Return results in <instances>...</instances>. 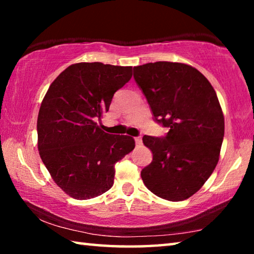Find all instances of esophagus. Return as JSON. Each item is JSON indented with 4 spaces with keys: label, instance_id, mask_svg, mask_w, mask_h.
Returning a JSON list of instances; mask_svg holds the SVG:
<instances>
[{
    "label": "esophagus",
    "instance_id": "1",
    "mask_svg": "<svg viewBox=\"0 0 254 254\" xmlns=\"http://www.w3.org/2000/svg\"><path fill=\"white\" fill-rule=\"evenodd\" d=\"M134 140H135V143H136L137 145H140L141 143H142V139H141V136H136V137H134Z\"/></svg>",
    "mask_w": 254,
    "mask_h": 254
}]
</instances>
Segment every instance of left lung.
<instances>
[{"instance_id":"left-lung-1","label":"left lung","mask_w":254,"mask_h":254,"mask_svg":"<svg viewBox=\"0 0 254 254\" xmlns=\"http://www.w3.org/2000/svg\"><path fill=\"white\" fill-rule=\"evenodd\" d=\"M154 120L166 136L144 135L153 154L141 178L160 198L180 201L199 190L220 159L224 115L208 79L190 65L157 62L133 68Z\"/></svg>"}]
</instances>
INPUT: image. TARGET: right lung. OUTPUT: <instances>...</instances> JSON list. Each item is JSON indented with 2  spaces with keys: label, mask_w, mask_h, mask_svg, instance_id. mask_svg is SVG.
<instances>
[{
  "label": "right lung",
  "mask_w": 254,
  "mask_h": 254,
  "mask_svg": "<svg viewBox=\"0 0 254 254\" xmlns=\"http://www.w3.org/2000/svg\"><path fill=\"white\" fill-rule=\"evenodd\" d=\"M131 77V66L74 64L51 83L41 102L38 150L51 178L72 198L109 190L115 163L135 147L133 137L109 134L96 123Z\"/></svg>",
  "instance_id": "obj_1"
}]
</instances>
